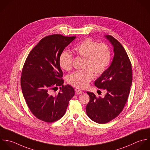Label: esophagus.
<instances>
[{"label":"esophagus","instance_id":"1","mask_svg":"<svg viewBox=\"0 0 150 150\" xmlns=\"http://www.w3.org/2000/svg\"><path fill=\"white\" fill-rule=\"evenodd\" d=\"M75 93L76 95H79V94H82V92L80 90H77V89H75Z\"/></svg>","mask_w":150,"mask_h":150}]
</instances>
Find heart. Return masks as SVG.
I'll list each match as a JSON object with an SVG mask.
<instances>
[{
    "instance_id": "heart-1",
    "label": "heart",
    "mask_w": 150,
    "mask_h": 150,
    "mask_svg": "<svg viewBox=\"0 0 150 150\" xmlns=\"http://www.w3.org/2000/svg\"><path fill=\"white\" fill-rule=\"evenodd\" d=\"M74 51L79 57L85 58L83 68L85 69L75 71L68 75V82L72 86L83 89L96 76L102 75L109 67L111 53L109 47L103 43L98 44L91 38H85L73 48ZM73 62V55L68 51L61 52L59 58L60 67L65 71L71 69Z\"/></svg>"
}]
</instances>
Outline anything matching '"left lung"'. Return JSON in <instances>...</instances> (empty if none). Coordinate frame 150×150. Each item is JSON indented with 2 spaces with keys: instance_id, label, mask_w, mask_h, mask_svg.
Masks as SVG:
<instances>
[{
  "instance_id": "left-lung-1",
  "label": "left lung",
  "mask_w": 150,
  "mask_h": 150,
  "mask_svg": "<svg viewBox=\"0 0 150 150\" xmlns=\"http://www.w3.org/2000/svg\"><path fill=\"white\" fill-rule=\"evenodd\" d=\"M105 37L113 47L114 57L110 67L95 81V85L107 93L104 98H97L87 92L90 100L86 107L88 116L99 124L109 122L121 113L132 83V64L124 47L113 37Z\"/></svg>"
}]
</instances>
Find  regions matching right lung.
Here are the masks:
<instances>
[{
  "mask_svg": "<svg viewBox=\"0 0 150 150\" xmlns=\"http://www.w3.org/2000/svg\"><path fill=\"white\" fill-rule=\"evenodd\" d=\"M75 38L61 34L45 37L30 52L24 64L21 76L23 96L31 113L44 122L61 119L75 95L71 86L63 85L59 58ZM58 86L59 92L53 94L52 90Z\"/></svg>",
  "mask_w": 150,
  "mask_h": 150,
  "instance_id": "obj_1",
  "label": "right lung"
}]
</instances>
